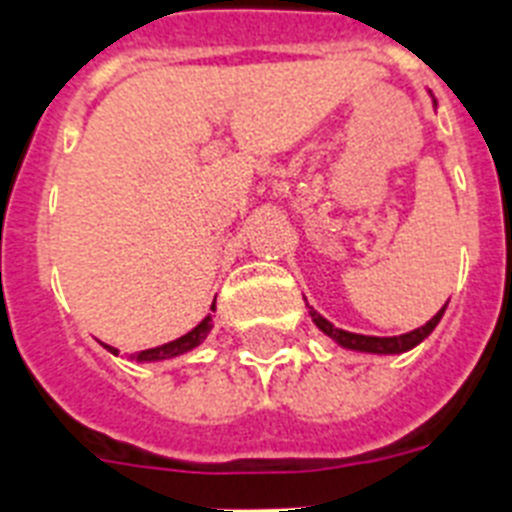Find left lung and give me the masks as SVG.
Returning <instances> with one entry per match:
<instances>
[{"mask_svg": "<svg viewBox=\"0 0 512 512\" xmlns=\"http://www.w3.org/2000/svg\"><path fill=\"white\" fill-rule=\"evenodd\" d=\"M436 105V102H434ZM444 310H447V305L439 310V313L431 318L429 323H423L421 328H415V331H407V334H400V336H365V334H352V331H344V328H336L334 323L326 321L318 310H313L310 307V318H313V323L318 328H321L323 334L328 336V339H334L342 350H352V352H368V355H402V352L413 350V347H418V344L423 342V339H429L431 331H434L436 326H439V321H442Z\"/></svg>", "mask_w": 512, "mask_h": 512, "instance_id": "8db88e82", "label": "left lung"}]
</instances>
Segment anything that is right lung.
I'll return each instance as SVG.
<instances>
[{
    "mask_svg": "<svg viewBox=\"0 0 512 512\" xmlns=\"http://www.w3.org/2000/svg\"><path fill=\"white\" fill-rule=\"evenodd\" d=\"M210 310H215V302ZM210 331H213V315L202 318L197 326L191 328L189 334L178 336V339H173V342H168V344H160V347H152V350L136 352V355H131V360H134V363H162V360H176V357L186 355V352L197 350L199 344L205 342L207 336H210ZM102 347H105L110 355L118 357V350H115V347H110V344H105V342H102Z\"/></svg>",
    "mask_w": 512,
    "mask_h": 512,
    "instance_id": "add662e5",
    "label": "right lung"
}]
</instances>
